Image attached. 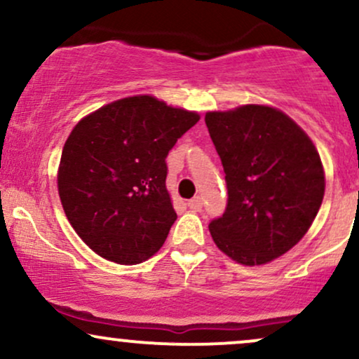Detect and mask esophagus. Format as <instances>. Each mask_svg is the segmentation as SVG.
Segmentation results:
<instances>
[{
	"instance_id": "obj_1",
	"label": "esophagus",
	"mask_w": 359,
	"mask_h": 359,
	"mask_svg": "<svg viewBox=\"0 0 359 359\" xmlns=\"http://www.w3.org/2000/svg\"><path fill=\"white\" fill-rule=\"evenodd\" d=\"M187 205L192 209V211H201V209H203V197L199 196L192 197V199L187 203Z\"/></svg>"
}]
</instances>
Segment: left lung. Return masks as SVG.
Returning <instances> with one entry per match:
<instances>
[{
  "label": "left lung",
  "mask_w": 359,
  "mask_h": 359,
  "mask_svg": "<svg viewBox=\"0 0 359 359\" xmlns=\"http://www.w3.org/2000/svg\"><path fill=\"white\" fill-rule=\"evenodd\" d=\"M226 174L228 204L209 222L217 248L241 265H263L302 240L324 197V170L297 123L270 106L205 114Z\"/></svg>",
  "instance_id": "left-lung-1"
}]
</instances>
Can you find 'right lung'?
Masks as SVG:
<instances>
[{"label": "right lung", "instance_id": "1", "mask_svg": "<svg viewBox=\"0 0 359 359\" xmlns=\"http://www.w3.org/2000/svg\"><path fill=\"white\" fill-rule=\"evenodd\" d=\"M199 114L151 96L125 97L77 123L60 156L65 216L94 253L137 265L162 248L177 219L167 155Z\"/></svg>", "mask_w": 359, "mask_h": 359}]
</instances>
